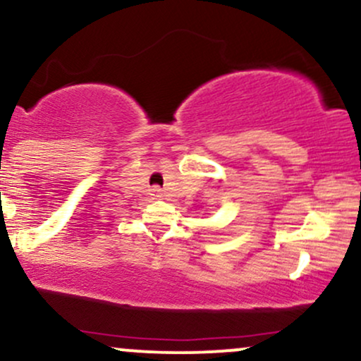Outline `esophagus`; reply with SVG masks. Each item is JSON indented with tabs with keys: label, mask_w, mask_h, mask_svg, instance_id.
<instances>
[{
	"label": "esophagus",
	"mask_w": 361,
	"mask_h": 361,
	"mask_svg": "<svg viewBox=\"0 0 361 361\" xmlns=\"http://www.w3.org/2000/svg\"><path fill=\"white\" fill-rule=\"evenodd\" d=\"M151 195H152V197H156V198H159V197H163V190H161L159 188V186H154V188H152L151 190Z\"/></svg>",
	"instance_id": "34e87169"
}]
</instances>
